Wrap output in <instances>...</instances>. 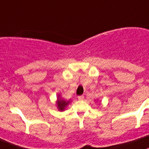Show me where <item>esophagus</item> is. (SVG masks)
I'll return each instance as SVG.
<instances>
[{
    "label": "esophagus",
    "instance_id": "34e87169",
    "mask_svg": "<svg viewBox=\"0 0 149 149\" xmlns=\"http://www.w3.org/2000/svg\"><path fill=\"white\" fill-rule=\"evenodd\" d=\"M84 95H79V96H78V99L79 100H83L84 99Z\"/></svg>",
    "mask_w": 149,
    "mask_h": 149
}]
</instances>
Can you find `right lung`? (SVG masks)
Instances as JSON below:
<instances>
[{
    "label": "right lung",
    "instance_id": "1",
    "mask_svg": "<svg viewBox=\"0 0 149 149\" xmlns=\"http://www.w3.org/2000/svg\"><path fill=\"white\" fill-rule=\"evenodd\" d=\"M69 103H70V101H64V100H61L59 99V98H58V101H57L58 108H59V109L60 111H63Z\"/></svg>",
    "mask_w": 149,
    "mask_h": 149
}]
</instances>
